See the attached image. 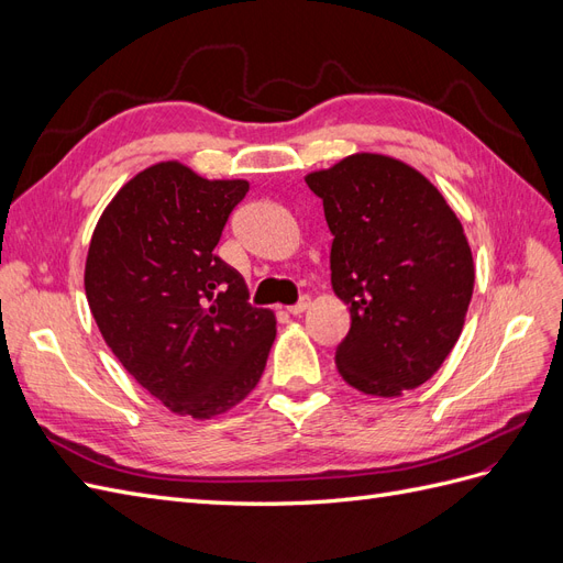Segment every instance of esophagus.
Segmentation results:
<instances>
[{
    "label": "esophagus",
    "mask_w": 563,
    "mask_h": 563,
    "mask_svg": "<svg viewBox=\"0 0 563 563\" xmlns=\"http://www.w3.org/2000/svg\"><path fill=\"white\" fill-rule=\"evenodd\" d=\"M308 305H310V296H300V298H298V302L288 305L286 312H288V314H300V312L308 310Z\"/></svg>",
    "instance_id": "1"
}]
</instances>
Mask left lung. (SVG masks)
Here are the masks:
<instances>
[{
	"instance_id": "1",
	"label": "left lung",
	"mask_w": 563,
	"mask_h": 563,
	"mask_svg": "<svg viewBox=\"0 0 563 563\" xmlns=\"http://www.w3.org/2000/svg\"><path fill=\"white\" fill-rule=\"evenodd\" d=\"M305 183L323 201L331 284L350 305L340 376L376 397L430 380L463 331L474 288L467 236L446 199L416 168L371 152Z\"/></svg>"
}]
</instances>
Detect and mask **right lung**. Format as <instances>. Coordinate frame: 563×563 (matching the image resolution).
<instances>
[{
    "instance_id": "right-lung-1",
    "label": "right lung",
    "mask_w": 563,
    "mask_h": 563,
    "mask_svg": "<svg viewBox=\"0 0 563 563\" xmlns=\"http://www.w3.org/2000/svg\"><path fill=\"white\" fill-rule=\"evenodd\" d=\"M246 192V180L162 162L117 192L91 236L84 286L98 329L180 416L203 420L240 404L275 343V314L251 308L242 275L216 255Z\"/></svg>"
}]
</instances>
